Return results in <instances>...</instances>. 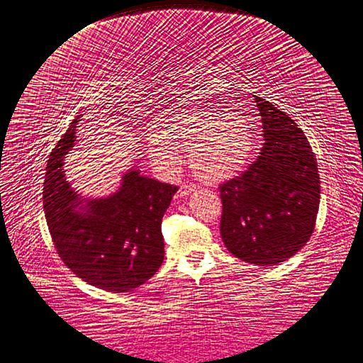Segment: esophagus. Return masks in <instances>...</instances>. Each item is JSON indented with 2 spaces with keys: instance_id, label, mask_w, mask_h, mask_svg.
Returning <instances> with one entry per match:
<instances>
[{
  "instance_id": "34e87169",
  "label": "esophagus",
  "mask_w": 363,
  "mask_h": 363,
  "mask_svg": "<svg viewBox=\"0 0 363 363\" xmlns=\"http://www.w3.org/2000/svg\"><path fill=\"white\" fill-rule=\"evenodd\" d=\"M196 190V185L194 184H184L182 186H181V190H179V196H189V194H191L193 191Z\"/></svg>"
}]
</instances>
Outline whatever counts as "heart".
Returning <instances> with one entry per match:
<instances>
[{
	"label": "heart",
	"mask_w": 363,
	"mask_h": 363,
	"mask_svg": "<svg viewBox=\"0 0 363 363\" xmlns=\"http://www.w3.org/2000/svg\"><path fill=\"white\" fill-rule=\"evenodd\" d=\"M149 154L157 164L174 169L179 164L177 147L190 150V166L203 181L235 177L253 152V125L238 113L194 111L181 114L158 128Z\"/></svg>",
	"instance_id": "obj_1"
}]
</instances>
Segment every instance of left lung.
Wrapping results in <instances>:
<instances>
[{
  "label": "left lung",
  "mask_w": 363,
  "mask_h": 363,
  "mask_svg": "<svg viewBox=\"0 0 363 363\" xmlns=\"http://www.w3.org/2000/svg\"><path fill=\"white\" fill-rule=\"evenodd\" d=\"M255 101L265 143L241 177L220 185V235L241 261L272 267L309 241L320 206V174L298 125L272 102Z\"/></svg>",
  "instance_id": "left-lung-1"
}]
</instances>
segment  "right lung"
Masks as SVG:
<instances>
[{
    "mask_svg": "<svg viewBox=\"0 0 363 363\" xmlns=\"http://www.w3.org/2000/svg\"><path fill=\"white\" fill-rule=\"evenodd\" d=\"M78 114L51 152L43 182L46 223L62 261L84 282L126 292L154 276L164 259L161 220L178 186L123 173L113 194L83 197L67 182L65 157L72 150Z\"/></svg>",
    "mask_w": 363,
    "mask_h": 363,
    "instance_id": "add662e5",
    "label": "right lung"
}]
</instances>
